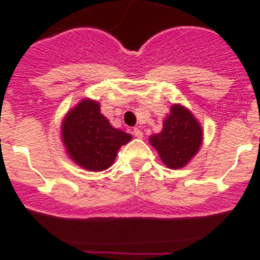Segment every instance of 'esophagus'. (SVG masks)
Masks as SVG:
<instances>
[{"mask_svg": "<svg viewBox=\"0 0 260 260\" xmlns=\"http://www.w3.org/2000/svg\"><path fill=\"white\" fill-rule=\"evenodd\" d=\"M133 135H135L137 138L143 137V132L140 129V128H135V129H133Z\"/></svg>", "mask_w": 260, "mask_h": 260, "instance_id": "obj_1", "label": "esophagus"}]
</instances>
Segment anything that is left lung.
Instances as JSON below:
<instances>
[{
  "label": "left lung",
  "mask_w": 260,
  "mask_h": 260,
  "mask_svg": "<svg viewBox=\"0 0 260 260\" xmlns=\"http://www.w3.org/2000/svg\"><path fill=\"white\" fill-rule=\"evenodd\" d=\"M200 122L182 104H172L159 133L149 136V143L161 161L171 170L185 167L203 145Z\"/></svg>",
  "instance_id": "obj_1"
}]
</instances>
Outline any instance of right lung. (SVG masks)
Masks as SVG:
<instances>
[{"instance_id":"right-lung-1","label":"right lung","mask_w":260,"mask_h":260,"mask_svg":"<svg viewBox=\"0 0 260 260\" xmlns=\"http://www.w3.org/2000/svg\"><path fill=\"white\" fill-rule=\"evenodd\" d=\"M132 136L114 128L101 113V104L85 98L68 111L61 122V142L74 164L88 171H104Z\"/></svg>"}]
</instances>
